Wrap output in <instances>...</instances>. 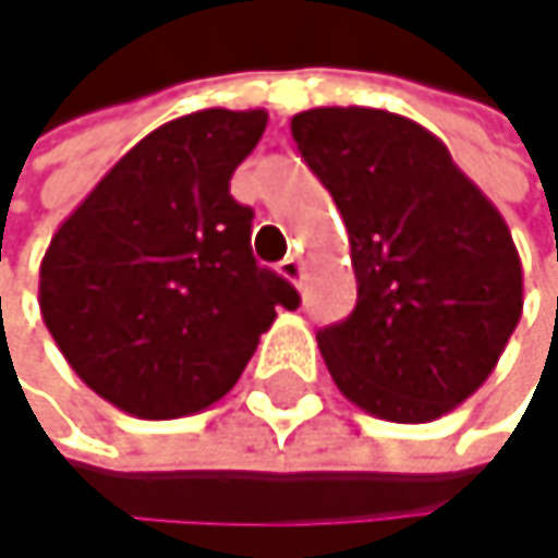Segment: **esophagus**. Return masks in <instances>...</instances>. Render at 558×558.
Segmentation results:
<instances>
[{
    "label": "esophagus",
    "instance_id": "34e87169",
    "mask_svg": "<svg viewBox=\"0 0 558 558\" xmlns=\"http://www.w3.org/2000/svg\"><path fill=\"white\" fill-rule=\"evenodd\" d=\"M277 270H281V277L284 281H291L294 288H301V277H304V264H301V257H284L281 264H277Z\"/></svg>",
    "mask_w": 558,
    "mask_h": 558
}]
</instances>
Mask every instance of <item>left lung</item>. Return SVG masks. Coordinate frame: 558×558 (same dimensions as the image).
<instances>
[{
  "label": "left lung",
  "mask_w": 558,
  "mask_h": 558,
  "mask_svg": "<svg viewBox=\"0 0 558 558\" xmlns=\"http://www.w3.org/2000/svg\"><path fill=\"white\" fill-rule=\"evenodd\" d=\"M343 218L356 307L317 347L337 390L390 423H429L496 371L523 317L509 225L413 118L330 105L291 118Z\"/></svg>",
  "instance_id": "obj_1"
}]
</instances>
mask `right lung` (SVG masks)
<instances>
[{"mask_svg": "<svg viewBox=\"0 0 558 558\" xmlns=\"http://www.w3.org/2000/svg\"><path fill=\"white\" fill-rule=\"evenodd\" d=\"M267 111L202 108L165 122L88 191L38 267V311L69 367L138 420L218 403L277 307L298 291L251 254L254 211L231 197Z\"/></svg>", "mask_w": 558, "mask_h": 558, "instance_id": "1", "label": "right lung"}]
</instances>
